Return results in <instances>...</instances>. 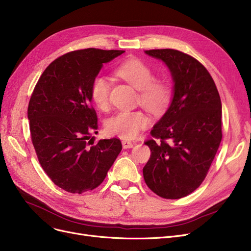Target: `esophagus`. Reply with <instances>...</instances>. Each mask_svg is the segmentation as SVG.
Returning a JSON list of instances; mask_svg holds the SVG:
<instances>
[{"label": "esophagus", "instance_id": "34e87169", "mask_svg": "<svg viewBox=\"0 0 251 251\" xmlns=\"http://www.w3.org/2000/svg\"><path fill=\"white\" fill-rule=\"evenodd\" d=\"M122 146H123V149H131L133 148L134 144L129 140H122Z\"/></svg>", "mask_w": 251, "mask_h": 251}]
</instances>
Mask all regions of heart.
<instances>
[{"instance_id": "heart-1", "label": "heart", "mask_w": 251, "mask_h": 251, "mask_svg": "<svg viewBox=\"0 0 251 251\" xmlns=\"http://www.w3.org/2000/svg\"><path fill=\"white\" fill-rule=\"evenodd\" d=\"M134 88L140 90L141 102L151 112H160L165 108L171 99V87L165 80L154 79L152 71L144 61L130 58L122 62L116 70ZM111 83L104 75H96L90 87V95L100 110L106 111L110 105ZM150 124V118L141 111L125 110L107 120L105 129L108 134L125 139L135 138L141 130Z\"/></svg>"}]
</instances>
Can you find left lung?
I'll return each instance as SVG.
<instances>
[{
  "instance_id": "left-lung-1",
  "label": "left lung",
  "mask_w": 251,
  "mask_h": 251,
  "mask_svg": "<svg viewBox=\"0 0 251 251\" xmlns=\"http://www.w3.org/2000/svg\"><path fill=\"white\" fill-rule=\"evenodd\" d=\"M170 71L173 97L152 127L143 169L147 186L165 199L186 197L199 188L222 141V101L210 74L197 59L174 49L145 51Z\"/></svg>"
}]
</instances>
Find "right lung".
<instances>
[{
	"label": "right lung",
	"mask_w": 251,
	"mask_h": 251,
	"mask_svg": "<svg viewBox=\"0 0 251 251\" xmlns=\"http://www.w3.org/2000/svg\"><path fill=\"white\" fill-rule=\"evenodd\" d=\"M124 52L88 48L64 54L48 65L31 94L27 118L39 162L69 193L99 187L122 150L118 138L91 144L99 126L90 87L103 63Z\"/></svg>",
	"instance_id": "obj_1"
}]
</instances>
